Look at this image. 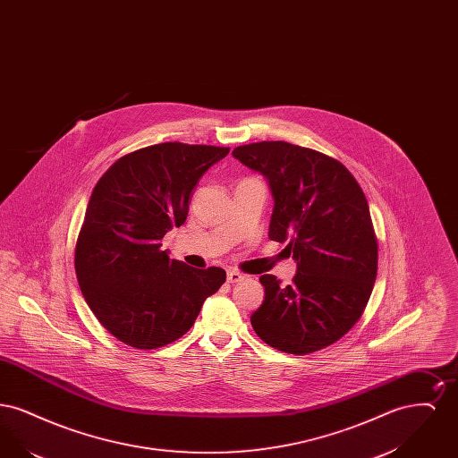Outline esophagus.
<instances>
[{
  "mask_svg": "<svg viewBox=\"0 0 458 458\" xmlns=\"http://www.w3.org/2000/svg\"><path fill=\"white\" fill-rule=\"evenodd\" d=\"M226 280H228V284H239L243 280V275L237 271V269H230L228 273H226Z\"/></svg>",
  "mask_w": 458,
  "mask_h": 458,
  "instance_id": "1",
  "label": "esophagus"
}]
</instances>
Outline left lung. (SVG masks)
<instances>
[{"instance_id":"obj_1","label":"left lung","mask_w":458,"mask_h":458,"mask_svg":"<svg viewBox=\"0 0 458 458\" xmlns=\"http://www.w3.org/2000/svg\"><path fill=\"white\" fill-rule=\"evenodd\" d=\"M233 157L266 176L275 199L269 239L288 240L297 261L292 284L259 278L266 297L250 316L254 331L295 355L333 345L360 319L377 273V239L360 185L340 161L284 140L239 146Z\"/></svg>"}]
</instances>
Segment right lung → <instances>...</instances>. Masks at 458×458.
<instances>
[{"label": "right lung", "instance_id": "right-lung-1", "mask_svg": "<svg viewBox=\"0 0 458 458\" xmlns=\"http://www.w3.org/2000/svg\"><path fill=\"white\" fill-rule=\"evenodd\" d=\"M230 148L163 142L122 156L96 183L75 245V273L98 321L133 349L183 336L225 269H194L161 250L182 226L199 178Z\"/></svg>", "mask_w": 458, "mask_h": 458}]
</instances>
